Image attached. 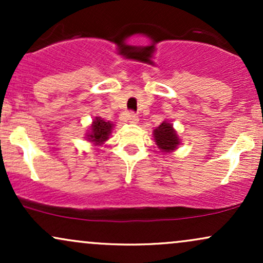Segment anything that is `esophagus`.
<instances>
[{
    "mask_svg": "<svg viewBox=\"0 0 263 263\" xmlns=\"http://www.w3.org/2000/svg\"><path fill=\"white\" fill-rule=\"evenodd\" d=\"M126 117H127V120H128V122L129 123H138V116L136 114H134V112H128L127 115H126Z\"/></svg>",
    "mask_w": 263,
    "mask_h": 263,
    "instance_id": "esophagus-1",
    "label": "esophagus"
}]
</instances>
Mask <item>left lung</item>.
<instances>
[{
    "label": "left lung",
    "mask_w": 263,
    "mask_h": 263,
    "mask_svg": "<svg viewBox=\"0 0 263 263\" xmlns=\"http://www.w3.org/2000/svg\"><path fill=\"white\" fill-rule=\"evenodd\" d=\"M153 138L159 149L164 153H172L180 146V138L173 125L168 121H163L158 127L153 129Z\"/></svg>",
    "instance_id": "left-lung-1"
}]
</instances>
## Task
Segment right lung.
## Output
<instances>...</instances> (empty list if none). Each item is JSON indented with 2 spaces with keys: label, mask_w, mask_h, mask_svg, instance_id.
Instances as JSON below:
<instances>
[{
  "label": "right lung",
  "mask_w": 263,
  "mask_h": 263,
  "mask_svg": "<svg viewBox=\"0 0 263 263\" xmlns=\"http://www.w3.org/2000/svg\"><path fill=\"white\" fill-rule=\"evenodd\" d=\"M114 126L115 125L111 121H105L100 116H96L85 135L86 141L90 142L93 147L101 146L110 138Z\"/></svg>",
  "instance_id": "1"
}]
</instances>
